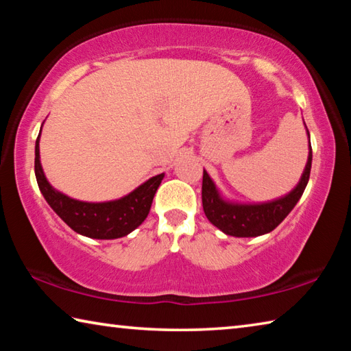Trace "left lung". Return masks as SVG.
<instances>
[{
	"label": "left lung",
	"instance_id": "obj_1",
	"mask_svg": "<svg viewBox=\"0 0 351 351\" xmlns=\"http://www.w3.org/2000/svg\"><path fill=\"white\" fill-rule=\"evenodd\" d=\"M306 134L308 159L304 173H302L297 186L283 197L263 201V203H241V201L229 199L224 197L221 190L213 182L210 175L204 170L201 197H203V209L207 219L226 235L240 237V239L265 235L274 230L288 217V213L294 209L297 201L304 193L308 180H310L313 150L308 130Z\"/></svg>",
	"mask_w": 351,
	"mask_h": 351
}]
</instances>
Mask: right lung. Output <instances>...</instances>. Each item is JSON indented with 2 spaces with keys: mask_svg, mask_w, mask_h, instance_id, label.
Returning a JSON list of instances; mask_svg holds the SVG:
<instances>
[{
  "mask_svg": "<svg viewBox=\"0 0 351 351\" xmlns=\"http://www.w3.org/2000/svg\"><path fill=\"white\" fill-rule=\"evenodd\" d=\"M40 134L35 142V178L46 203L74 232L88 239L114 240L133 232L144 223L164 175H156L142 182L133 192L111 201H80L71 198L51 186L40 161Z\"/></svg>",
  "mask_w": 351,
  "mask_h": 351,
  "instance_id": "obj_1",
  "label": "right lung"
}]
</instances>
